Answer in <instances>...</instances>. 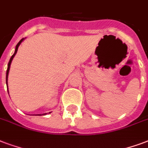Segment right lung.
I'll use <instances>...</instances> for the list:
<instances>
[{"mask_svg":"<svg viewBox=\"0 0 148 148\" xmlns=\"http://www.w3.org/2000/svg\"><path fill=\"white\" fill-rule=\"evenodd\" d=\"M23 40H24V39L23 38V39H22V40H20L19 42H18V44H17V45H16V47H15V53H14V54L12 55V58H10V61H9V62H8V69H7V73H6V83H7V84H8V73H9V69H10V66H11V63H12V59H13V58L15 57V54L17 53V51H18V46H19L20 44H21V43L23 42Z\"/></svg>","mask_w":148,"mask_h":148,"instance_id":"obj_1","label":"right lung"}]
</instances>
